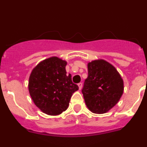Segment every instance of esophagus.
<instances>
[{"label":"esophagus","instance_id":"obj_1","mask_svg":"<svg viewBox=\"0 0 147 147\" xmlns=\"http://www.w3.org/2000/svg\"><path fill=\"white\" fill-rule=\"evenodd\" d=\"M78 88H79V89L81 90V88H82V83H79V84H78Z\"/></svg>","mask_w":147,"mask_h":147}]
</instances>
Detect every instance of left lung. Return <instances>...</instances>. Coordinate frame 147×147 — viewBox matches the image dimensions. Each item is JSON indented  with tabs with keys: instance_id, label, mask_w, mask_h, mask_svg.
I'll use <instances>...</instances> for the list:
<instances>
[{
	"instance_id": "obj_1",
	"label": "left lung",
	"mask_w": 147,
	"mask_h": 147,
	"mask_svg": "<svg viewBox=\"0 0 147 147\" xmlns=\"http://www.w3.org/2000/svg\"><path fill=\"white\" fill-rule=\"evenodd\" d=\"M123 92V79L113 65L103 59L88 63V77L82 94L91 112L107 113L119 102Z\"/></svg>"
}]
</instances>
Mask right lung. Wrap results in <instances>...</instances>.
<instances>
[{"label": "right lung", "mask_w": 147, "mask_h": 147, "mask_svg": "<svg viewBox=\"0 0 147 147\" xmlns=\"http://www.w3.org/2000/svg\"><path fill=\"white\" fill-rule=\"evenodd\" d=\"M67 62L56 56L42 61L32 70L28 91L35 105L41 111L56 116L66 111L72 94L78 91L71 75L66 74Z\"/></svg>", "instance_id": "right-lung-1"}]
</instances>
